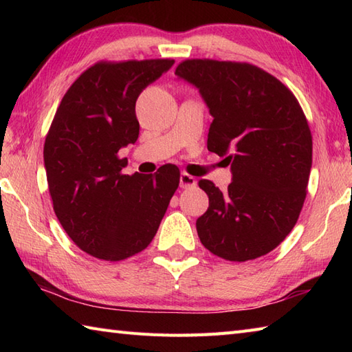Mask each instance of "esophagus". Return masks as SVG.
<instances>
[{"label": "esophagus", "instance_id": "1", "mask_svg": "<svg viewBox=\"0 0 352 352\" xmlns=\"http://www.w3.org/2000/svg\"><path fill=\"white\" fill-rule=\"evenodd\" d=\"M197 184V180L195 177H192L189 174H186V172H183V174L180 175V186L183 189H188V188H193V186Z\"/></svg>", "mask_w": 352, "mask_h": 352}]
</instances>
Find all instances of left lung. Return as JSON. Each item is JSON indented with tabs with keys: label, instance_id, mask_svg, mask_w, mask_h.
I'll use <instances>...</instances> for the list:
<instances>
[{
	"label": "left lung",
	"instance_id": "left-lung-1",
	"mask_svg": "<svg viewBox=\"0 0 352 352\" xmlns=\"http://www.w3.org/2000/svg\"><path fill=\"white\" fill-rule=\"evenodd\" d=\"M175 76L195 86L213 122L208 151L231 166L227 192L199 180L208 197L197 219L214 256L246 261L278 246L300 218L311 169V133L300 102L280 80L250 63L192 58Z\"/></svg>",
	"mask_w": 352,
	"mask_h": 352
}]
</instances>
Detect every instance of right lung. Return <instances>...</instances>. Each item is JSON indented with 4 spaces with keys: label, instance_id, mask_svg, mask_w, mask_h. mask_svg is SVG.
Listing matches in <instances>:
<instances>
[{
    "label": "right lung",
    "instance_id": "obj_1",
    "mask_svg": "<svg viewBox=\"0 0 352 352\" xmlns=\"http://www.w3.org/2000/svg\"><path fill=\"white\" fill-rule=\"evenodd\" d=\"M174 60L98 62L74 81L45 139L52 207L80 250L118 261L151 243L180 183V169L124 175L119 149L139 138L136 100Z\"/></svg>",
    "mask_w": 352,
    "mask_h": 352
}]
</instances>
